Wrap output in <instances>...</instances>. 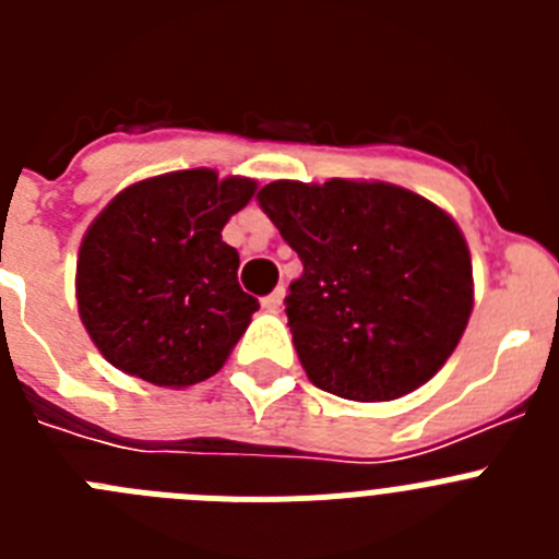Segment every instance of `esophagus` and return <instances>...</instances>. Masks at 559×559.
Listing matches in <instances>:
<instances>
[{"label": "esophagus", "instance_id": "34e87169", "mask_svg": "<svg viewBox=\"0 0 559 559\" xmlns=\"http://www.w3.org/2000/svg\"><path fill=\"white\" fill-rule=\"evenodd\" d=\"M283 299H285V288H274L269 296L263 299V308L269 310V313H276V310L283 308Z\"/></svg>", "mask_w": 559, "mask_h": 559}]
</instances>
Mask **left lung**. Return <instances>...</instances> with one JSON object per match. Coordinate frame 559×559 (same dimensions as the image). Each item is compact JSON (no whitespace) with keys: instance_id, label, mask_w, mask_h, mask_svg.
I'll return each mask as SVG.
<instances>
[{"instance_id":"obj_1","label":"left lung","mask_w":559,"mask_h":559,"mask_svg":"<svg viewBox=\"0 0 559 559\" xmlns=\"http://www.w3.org/2000/svg\"><path fill=\"white\" fill-rule=\"evenodd\" d=\"M257 201L302 260L285 296L310 383L358 403L419 389L473 310V265L445 210L386 181H271Z\"/></svg>"}]
</instances>
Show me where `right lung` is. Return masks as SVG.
<instances>
[{"label":"right lung","instance_id":"obj_1","mask_svg":"<svg viewBox=\"0 0 559 559\" xmlns=\"http://www.w3.org/2000/svg\"><path fill=\"white\" fill-rule=\"evenodd\" d=\"M257 181L195 167L136 181L92 221L78 254V313L111 367L185 389L224 367L254 296L237 283L226 221Z\"/></svg>","mask_w":559,"mask_h":559}]
</instances>
